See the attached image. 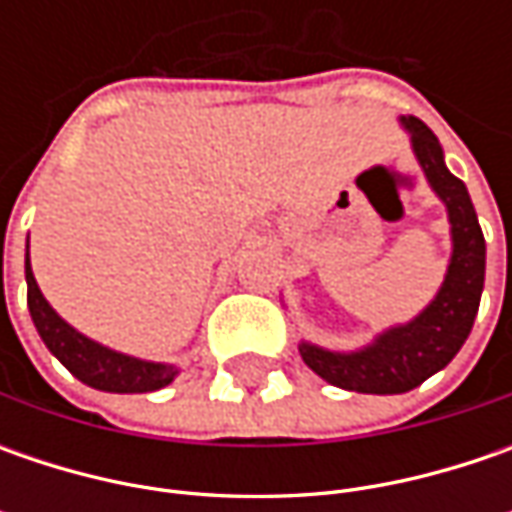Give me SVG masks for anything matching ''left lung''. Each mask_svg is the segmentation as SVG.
I'll return each mask as SVG.
<instances>
[{
  "instance_id": "8db88e82",
  "label": "left lung",
  "mask_w": 512,
  "mask_h": 512,
  "mask_svg": "<svg viewBox=\"0 0 512 512\" xmlns=\"http://www.w3.org/2000/svg\"><path fill=\"white\" fill-rule=\"evenodd\" d=\"M399 122L410 133L427 185L447 207L453 253L442 287L419 316L387 327L359 350L336 353L319 344L299 342L305 364L327 384L376 396L407 393L453 362L473 330L484 290V236L467 187L447 170L442 145L422 119L402 116Z\"/></svg>"
}]
</instances>
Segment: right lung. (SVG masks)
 Returning a JSON list of instances; mask_svg holds the SVG:
<instances>
[{"instance_id": "add662e5", "label": "right lung", "mask_w": 512, "mask_h": 512, "mask_svg": "<svg viewBox=\"0 0 512 512\" xmlns=\"http://www.w3.org/2000/svg\"><path fill=\"white\" fill-rule=\"evenodd\" d=\"M25 282H28L30 319L39 330L42 342L79 382H85L93 390H105V393H150V390L168 387L176 379L179 373L176 364L148 362V359H136L128 353L110 350L68 325L50 307L36 285L33 270H30V253H25Z\"/></svg>"}]
</instances>
